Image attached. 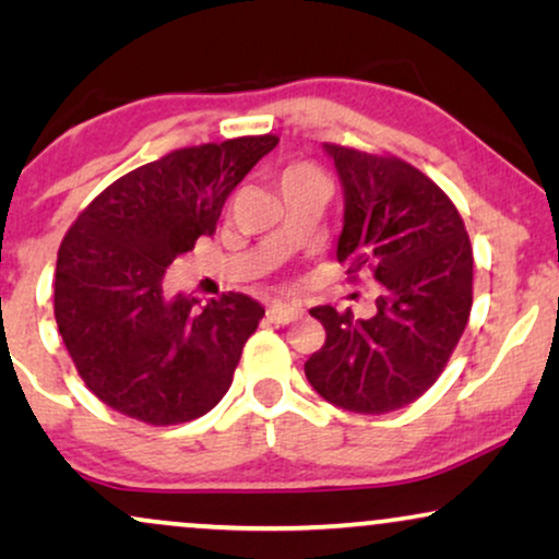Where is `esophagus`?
<instances>
[{
	"mask_svg": "<svg viewBox=\"0 0 559 559\" xmlns=\"http://www.w3.org/2000/svg\"><path fill=\"white\" fill-rule=\"evenodd\" d=\"M300 308L297 305H289V302H272L270 308H266V318L272 320V323H293V320L300 316Z\"/></svg>",
	"mask_w": 559,
	"mask_h": 559,
	"instance_id": "34e87169",
	"label": "esophagus"
}]
</instances>
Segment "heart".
Masks as SVG:
<instances>
[{"label":"heart","instance_id":"b5f03b06","mask_svg":"<svg viewBox=\"0 0 559 559\" xmlns=\"http://www.w3.org/2000/svg\"><path fill=\"white\" fill-rule=\"evenodd\" d=\"M323 180L320 178V173L316 170L312 165H305V163H295V165H287L285 170L280 175V186H289V182H297V180Z\"/></svg>","mask_w":559,"mask_h":559}]
</instances>
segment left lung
Segmentation results:
<instances>
[{"mask_svg":"<svg viewBox=\"0 0 559 559\" xmlns=\"http://www.w3.org/2000/svg\"><path fill=\"white\" fill-rule=\"evenodd\" d=\"M343 186L341 264L381 285L377 316L356 320L331 305L310 316L323 348L305 361L312 389L335 407L386 415L430 389L468 323L473 249L453 201L392 155L323 144Z\"/></svg>","mask_w":559,"mask_h":559,"instance_id":"left-lung-1","label":"left lung"}]
</instances>
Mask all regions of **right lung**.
Instances as JSON below:
<instances>
[{
	"label": "right lung",
	"mask_w": 559,
	"mask_h": 559,
	"mask_svg": "<svg viewBox=\"0 0 559 559\" xmlns=\"http://www.w3.org/2000/svg\"><path fill=\"white\" fill-rule=\"evenodd\" d=\"M277 136L175 150L111 182L68 228L56 323L81 379L147 425H180L224 400L264 308L228 293L203 305L165 293V270L216 231L231 190Z\"/></svg>",
	"instance_id": "obj_1"
}]
</instances>
